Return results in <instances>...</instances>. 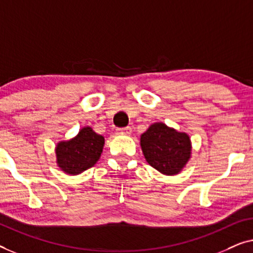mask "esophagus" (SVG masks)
I'll use <instances>...</instances> for the list:
<instances>
[{
	"mask_svg": "<svg viewBox=\"0 0 253 253\" xmlns=\"http://www.w3.org/2000/svg\"><path fill=\"white\" fill-rule=\"evenodd\" d=\"M117 131H118V134H122V135H129L131 133V128L130 127L118 128V129H117Z\"/></svg>",
	"mask_w": 253,
	"mask_h": 253,
	"instance_id": "1",
	"label": "esophagus"
}]
</instances>
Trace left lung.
<instances>
[{"label": "left lung", "instance_id": "8db88e82", "mask_svg": "<svg viewBox=\"0 0 253 253\" xmlns=\"http://www.w3.org/2000/svg\"><path fill=\"white\" fill-rule=\"evenodd\" d=\"M145 161L165 175L179 174L191 155L189 135L163 123H155L141 135Z\"/></svg>", "mask_w": 253, "mask_h": 253}]
</instances>
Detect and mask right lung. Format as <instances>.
Segmentation results:
<instances>
[{"mask_svg": "<svg viewBox=\"0 0 253 253\" xmlns=\"http://www.w3.org/2000/svg\"><path fill=\"white\" fill-rule=\"evenodd\" d=\"M103 147L104 137L91 127H84L76 137L56 145L57 165L66 174L77 175L97 163Z\"/></svg>", "mask_w": 253, "mask_h": 253, "instance_id": "right-lung-1", "label": "right lung"}]
</instances>
